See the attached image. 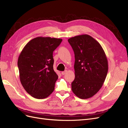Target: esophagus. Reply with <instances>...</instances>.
Masks as SVG:
<instances>
[{
    "mask_svg": "<svg viewBox=\"0 0 128 128\" xmlns=\"http://www.w3.org/2000/svg\"><path fill=\"white\" fill-rule=\"evenodd\" d=\"M67 70H65V71H63V72H62V74L63 76H64V75H65V74L66 73H67Z\"/></svg>",
    "mask_w": 128,
    "mask_h": 128,
    "instance_id": "obj_1",
    "label": "esophagus"
}]
</instances>
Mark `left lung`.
<instances>
[{
  "label": "left lung",
  "mask_w": 128,
  "mask_h": 128,
  "mask_svg": "<svg viewBox=\"0 0 128 128\" xmlns=\"http://www.w3.org/2000/svg\"><path fill=\"white\" fill-rule=\"evenodd\" d=\"M74 52L75 79L72 90L81 99L94 95L104 84L108 72V61L100 44L88 34L68 39Z\"/></svg>",
  "instance_id": "left-lung-1"
}]
</instances>
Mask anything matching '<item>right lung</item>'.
I'll list each match as a JSON object with an SVG mask.
<instances>
[{
    "label": "right lung",
    "mask_w": 128,
    "mask_h": 128,
    "mask_svg": "<svg viewBox=\"0 0 128 128\" xmlns=\"http://www.w3.org/2000/svg\"><path fill=\"white\" fill-rule=\"evenodd\" d=\"M62 41L50 37H36L20 53L18 61L20 81L33 97L47 98L54 90L58 76L53 68L52 54Z\"/></svg>",
    "instance_id": "right-lung-1"
}]
</instances>
